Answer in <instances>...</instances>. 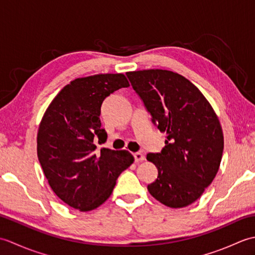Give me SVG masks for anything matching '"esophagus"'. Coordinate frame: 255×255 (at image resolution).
Wrapping results in <instances>:
<instances>
[{"label": "esophagus", "instance_id": "1", "mask_svg": "<svg viewBox=\"0 0 255 255\" xmlns=\"http://www.w3.org/2000/svg\"><path fill=\"white\" fill-rule=\"evenodd\" d=\"M133 158L136 162H141L144 160V155L140 152H136V153H133Z\"/></svg>", "mask_w": 255, "mask_h": 255}]
</instances>
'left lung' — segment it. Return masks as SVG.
<instances>
[{
  "label": "left lung",
  "mask_w": 255,
  "mask_h": 255,
  "mask_svg": "<svg viewBox=\"0 0 255 255\" xmlns=\"http://www.w3.org/2000/svg\"><path fill=\"white\" fill-rule=\"evenodd\" d=\"M127 77L151 122L166 134L161 152L147 154L158 169L148 191L167 207H186L202 196L219 170L224 133L217 114L202 92L176 72L149 69Z\"/></svg>",
  "instance_id": "left-lung-1"
}]
</instances>
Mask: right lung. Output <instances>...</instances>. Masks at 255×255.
Segmentation results:
<instances>
[{
	"mask_svg": "<svg viewBox=\"0 0 255 255\" xmlns=\"http://www.w3.org/2000/svg\"><path fill=\"white\" fill-rule=\"evenodd\" d=\"M123 73H101L71 81L59 92L41 118L37 155L51 189L63 203L80 211L99 207L111 196L119 174L133 162L127 150L103 148L101 106L114 91L127 88Z\"/></svg>",
	"mask_w": 255,
	"mask_h": 255,
	"instance_id": "right-lung-1",
	"label": "right lung"
}]
</instances>
